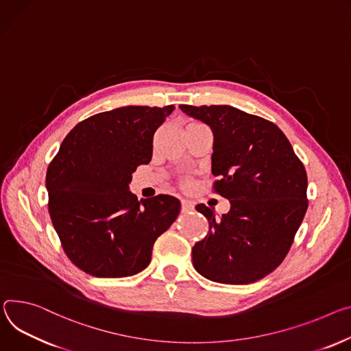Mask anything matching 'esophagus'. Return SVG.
<instances>
[{
	"label": "esophagus",
	"instance_id": "34e87169",
	"mask_svg": "<svg viewBox=\"0 0 351 351\" xmlns=\"http://www.w3.org/2000/svg\"><path fill=\"white\" fill-rule=\"evenodd\" d=\"M193 208H195V204L192 202L182 200V211L183 213H189V211H192Z\"/></svg>",
	"mask_w": 351,
	"mask_h": 351
}]
</instances>
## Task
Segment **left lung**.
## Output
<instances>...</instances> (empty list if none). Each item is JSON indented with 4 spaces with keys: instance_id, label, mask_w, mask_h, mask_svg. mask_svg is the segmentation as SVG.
I'll return each instance as SVG.
<instances>
[{
    "instance_id": "left-lung-1",
    "label": "left lung",
    "mask_w": 351,
    "mask_h": 351,
    "mask_svg": "<svg viewBox=\"0 0 351 351\" xmlns=\"http://www.w3.org/2000/svg\"><path fill=\"white\" fill-rule=\"evenodd\" d=\"M214 133L213 190L231 202L215 219L206 204L208 234L192 249L195 269L206 278L249 284L271 273L287 256L308 208L304 164L278 127L228 105L179 106Z\"/></svg>"
}]
</instances>
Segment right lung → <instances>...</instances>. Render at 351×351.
I'll return each instance as SVG.
<instances>
[{
  "instance_id": "right-lung-1",
  "label": "right lung",
  "mask_w": 351,
  "mask_h": 351,
  "mask_svg": "<svg viewBox=\"0 0 351 351\" xmlns=\"http://www.w3.org/2000/svg\"><path fill=\"white\" fill-rule=\"evenodd\" d=\"M173 108L123 106L93 114L61 143L46 173L49 214L62 250L82 271L137 274L179 215L176 197L138 202L129 190L132 173L151 161L154 134Z\"/></svg>"
}]
</instances>
